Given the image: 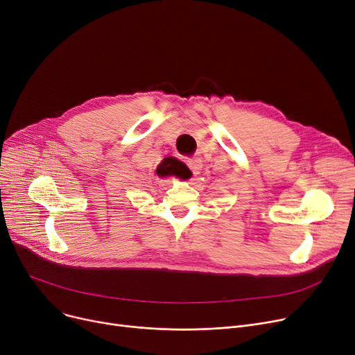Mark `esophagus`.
<instances>
[{"instance_id": "esophagus-1", "label": "esophagus", "mask_w": 355, "mask_h": 355, "mask_svg": "<svg viewBox=\"0 0 355 355\" xmlns=\"http://www.w3.org/2000/svg\"><path fill=\"white\" fill-rule=\"evenodd\" d=\"M187 165H189V168H190L191 173H193L194 175L201 173V168H202V161H201V158H197V157L189 158V159H187Z\"/></svg>"}]
</instances>
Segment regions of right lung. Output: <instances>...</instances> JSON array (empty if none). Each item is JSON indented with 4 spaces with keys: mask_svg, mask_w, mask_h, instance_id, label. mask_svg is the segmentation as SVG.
Returning <instances> with one entry per match:
<instances>
[{
    "mask_svg": "<svg viewBox=\"0 0 355 355\" xmlns=\"http://www.w3.org/2000/svg\"><path fill=\"white\" fill-rule=\"evenodd\" d=\"M157 174L159 177H166V175H177V177H184L185 175V170L182 164L175 159V158H165L157 168Z\"/></svg>",
    "mask_w": 355,
    "mask_h": 355,
    "instance_id": "1",
    "label": "right lung"
}]
</instances>
